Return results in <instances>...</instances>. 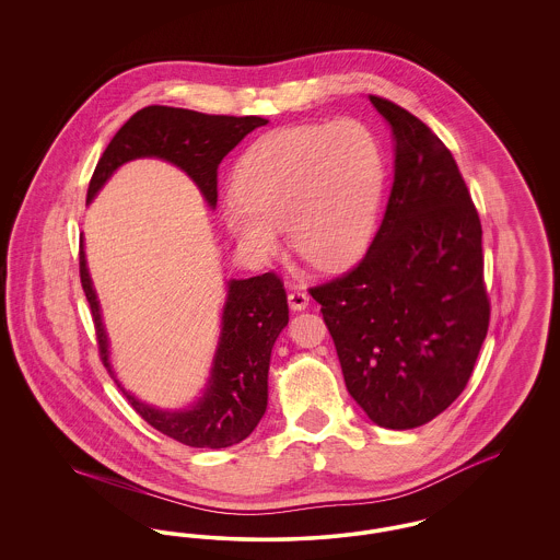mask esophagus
Listing matches in <instances>:
<instances>
[{"mask_svg": "<svg viewBox=\"0 0 560 560\" xmlns=\"http://www.w3.org/2000/svg\"><path fill=\"white\" fill-rule=\"evenodd\" d=\"M288 302L293 311H304L308 306V293L302 292V290H292L288 295Z\"/></svg>", "mask_w": 560, "mask_h": 560, "instance_id": "obj_1", "label": "esophagus"}]
</instances>
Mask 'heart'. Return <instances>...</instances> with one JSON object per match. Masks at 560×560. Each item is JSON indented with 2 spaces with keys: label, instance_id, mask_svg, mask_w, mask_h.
Here are the masks:
<instances>
[{
  "label": "heart",
  "instance_id": "heart-1",
  "mask_svg": "<svg viewBox=\"0 0 560 560\" xmlns=\"http://www.w3.org/2000/svg\"><path fill=\"white\" fill-rule=\"evenodd\" d=\"M384 180L380 140L361 119L281 128L241 155L222 215L235 240L260 258L281 252L288 224L306 262L340 267L372 237Z\"/></svg>",
  "mask_w": 560,
  "mask_h": 560
}]
</instances>
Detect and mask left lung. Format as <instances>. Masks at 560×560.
<instances>
[{
    "instance_id": "8db88e82",
    "label": "left lung",
    "mask_w": 560,
    "mask_h": 560,
    "mask_svg": "<svg viewBox=\"0 0 560 560\" xmlns=\"http://www.w3.org/2000/svg\"><path fill=\"white\" fill-rule=\"evenodd\" d=\"M395 138V180L368 254L311 288L350 397L377 427L407 430L466 388L491 304L482 229L452 151L409 110L370 96Z\"/></svg>"
}]
</instances>
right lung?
Instances as JSON below:
<instances>
[{
  "label": "right lung",
  "instance_id": "right-lung-1",
  "mask_svg": "<svg viewBox=\"0 0 560 560\" xmlns=\"http://www.w3.org/2000/svg\"><path fill=\"white\" fill-rule=\"evenodd\" d=\"M267 124V119L256 115H208L161 105L140 108L108 142L92 174L85 201L90 203L110 174L126 161L160 158L185 170L213 208L218 201L220 161L247 133ZM80 279L94 319L98 352L110 372L107 334L85 268L83 245H80ZM288 319V295L283 281L275 272L241 281L233 279L222 313V336L213 357L212 377L203 399L192 409L160 411L133 399L117 380L115 382L130 400L133 411L161 434L201 450L237 445L252 434L267 411L270 350Z\"/></svg>",
  "mask_w": 560,
  "mask_h": 560
}]
</instances>
